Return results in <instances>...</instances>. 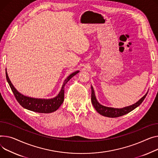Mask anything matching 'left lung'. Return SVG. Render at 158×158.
<instances>
[{"mask_svg": "<svg viewBox=\"0 0 158 158\" xmlns=\"http://www.w3.org/2000/svg\"><path fill=\"white\" fill-rule=\"evenodd\" d=\"M91 103L93 104L94 108L95 109V110L100 114L103 115V116L108 117V118H118L130 112L131 111L134 110L135 108H136L140 106L143 101V100L145 99L147 94H148V92H147L145 95L143 97H142L138 102H136L133 105H131V106L124 107L123 108H119V109L114 108V107H109L104 106H102V104H100L98 102L95 97V94H94V91L93 86H91Z\"/></svg>", "mask_w": 158, "mask_h": 158, "instance_id": "8db88e82", "label": "left lung"}]
</instances>
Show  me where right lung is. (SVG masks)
<instances>
[{
    "instance_id": "1",
    "label": "right lung",
    "mask_w": 158,
    "mask_h": 158,
    "mask_svg": "<svg viewBox=\"0 0 158 158\" xmlns=\"http://www.w3.org/2000/svg\"><path fill=\"white\" fill-rule=\"evenodd\" d=\"M79 72V70H77L72 73L64 81L63 83L61 90L60 91L58 95L52 98L45 99V98H35L32 97H29L24 95V94L19 93L13 86L11 81H10L7 70H6V79L8 84L10 86V89L13 92L15 97L18 103L23 108L39 113H51L58 109L61 105L64 100V88L67 82L77 73Z\"/></svg>"
}]
</instances>
